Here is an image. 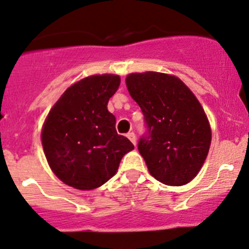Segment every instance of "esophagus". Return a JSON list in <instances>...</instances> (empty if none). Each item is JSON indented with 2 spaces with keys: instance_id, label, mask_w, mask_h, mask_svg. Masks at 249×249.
I'll list each match as a JSON object with an SVG mask.
<instances>
[{
  "instance_id": "1",
  "label": "esophagus",
  "mask_w": 249,
  "mask_h": 249,
  "mask_svg": "<svg viewBox=\"0 0 249 249\" xmlns=\"http://www.w3.org/2000/svg\"><path fill=\"white\" fill-rule=\"evenodd\" d=\"M127 138L129 139L130 141H132L133 143H134V145H136V136H135V134L133 132H130V133H128L127 134Z\"/></svg>"
}]
</instances>
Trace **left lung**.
Wrapping results in <instances>:
<instances>
[{"instance_id": "obj_1", "label": "left lung", "mask_w": 249, "mask_h": 249, "mask_svg": "<svg viewBox=\"0 0 249 249\" xmlns=\"http://www.w3.org/2000/svg\"><path fill=\"white\" fill-rule=\"evenodd\" d=\"M125 84L145 117L147 133L138 149L149 173L166 185L189 183L211 142L209 121L196 96L177 77L160 72L130 73Z\"/></svg>"}]
</instances>
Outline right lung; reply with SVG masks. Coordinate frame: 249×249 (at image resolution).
I'll list each match as a JSON object with an SVG mask.
<instances>
[{"label":"right lung","mask_w":249,"mask_h":249,"mask_svg":"<svg viewBox=\"0 0 249 249\" xmlns=\"http://www.w3.org/2000/svg\"><path fill=\"white\" fill-rule=\"evenodd\" d=\"M116 74H95L71 85L45 121L41 141L54 175L78 190L100 188L116 173L134 145L115 129L109 98L120 85Z\"/></svg>","instance_id":"add662e5"}]
</instances>
